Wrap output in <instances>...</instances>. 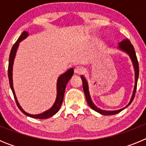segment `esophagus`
Segmentation results:
<instances>
[{
  "instance_id": "1",
  "label": "esophagus",
  "mask_w": 146,
  "mask_h": 146,
  "mask_svg": "<svg viewBox=\"0 0 146 146\" xmlns=\"http://www.w3.org/2000/svg\"><path fill=\"white\" fill-rule=\"evenodd\" d=\"M83 72V69L81 66H76L74 68V73L77 74H81Z\"/></svg>"
}]
</instances>
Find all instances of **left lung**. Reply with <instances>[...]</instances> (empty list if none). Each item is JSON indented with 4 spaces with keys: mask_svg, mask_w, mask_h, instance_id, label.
<instances>
[{
    "mask_svg": "<svg viewBox=\"0 0 146 146\" xmlns=\"http://www.w3.org/2000/svg\"><path fill=\"white\" fill-rule=\"evenodd\" d=\"M119 48L121 49L122 50L125 51L129 55L130 58H131V60L133 62V65L134 67H135V88H134L133 94H132V96H131V99L130 100L129 103L128 104L127 106L125 107L124 108L121 110H115V111H106V110H100L99 108H98L97 107H96L94 105V103L92 102L91 99V96H90V94H89L88 91V83L86 80L85 79V77L83 76H81V78H82V88H83V91H84L85 96H86V101H87L88 104L91 108L94 110H95L97 113H100L102 115H115L117 113H120L121 111H122L123 109L128 107L132 101H133L134 98H135V92H136V89H137V80H138V76H139V64H138V60H137V58L136 53H135V48H134L133 45L131 44V42H129V40L128 39H125L123 41L121 42L119 44Z\"/></svg>",
    "mask_w": 146,
    "mask_h": 146,
    "instance_id": "left-lung-1",
    "label": "left lung"
}]
</instances>
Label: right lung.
<instances>
[{
  "mask_svg": "<svg viewBox=\"0 0 146 146\" xmlns=\"http://www.w3.org/2000/svg\"><path fill=\"white\" fill-rule=\"evenodd\" d=\"M28 32L23 31V33L20 35V36L19 37V38L17 39L15 44L13 45L12 48L11 50V52H10L9 55V67H8V76H9V85L10 87H11V91H12L13 94H14V97H15V102H16V104L17 105V107L19 108V109L22 111V113H23L25 115H28V116L31 117V118H38V119H46V118H50L51 116L54 115L55 113H57L58 112V110H60V106H61L62 103H63V100H64V92H65V89L66 84L68 83L69 80H70L71 77H72L73 74H74V69H70L69 70L66 72L64 74H63L62 75H60L58 77L57 82V97H56V100H55V103H54L53 106L50 108V110H47V111L44 112L43 113H41V114L38 115H31L27 113L26 112H25L22 109V108L20 107V105L17 102V99L16 96H15V90H14V88H13V82H12V67H13V63H14V59H15V55H16L17 50V47L19 46V43L21 42L22 40L24 39V38H26L28 36Z\"/></svg>",
  "mask_w": 146,
  "mask_h": 146,
  "instance_id": "obj_1",
  "label": "right lung"
}]
</instances>
